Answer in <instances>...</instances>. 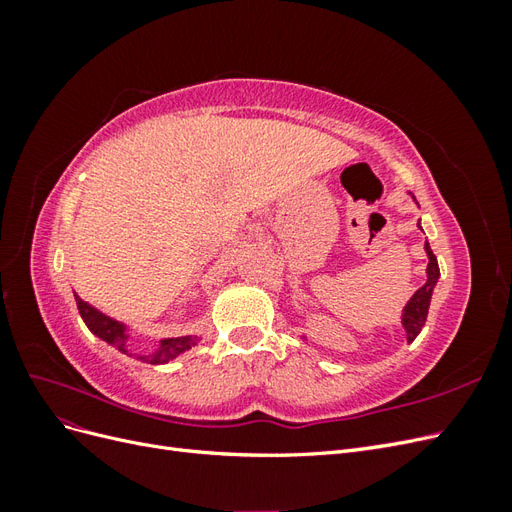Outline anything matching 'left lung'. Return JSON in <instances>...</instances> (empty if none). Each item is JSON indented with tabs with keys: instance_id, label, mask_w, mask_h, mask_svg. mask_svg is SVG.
<instances>
[{
	"instance_id": "obj_1",
	"label": "left lung",
	"mask_w": 512,
	"mask_h": 512,
	"mask_svg": "<svg viewBox=\"0 0 512 512\" xmlns=\"http://www.w3.org/2000/svg\"><path fill=\"white\" fill-rule=\"evenodd\" d=\"M425 250H427V256H429L427 282L414 292V297L408 301V305L404 309V316H401V324H404V329L408 333V342H414V337L421 333V329L425 327L429 303H431V292H433V288H436L438 277H440L438 260H436V256H433L429 243H425Z\"/></svg>"
}]
</instances>
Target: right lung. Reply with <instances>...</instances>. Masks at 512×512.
I'll return each mask as SVG.
<instances>
[{"mask_svg": "<svg viewBox=\"0 0 512 512\" xmlns=\"http://www.w3.org/2000/svg\"><path fill=\"white\" fill-rule=\"evenodd\" d=\"M74 299H76V307H79V314L81 318L85 320L87 329L98 335L100 339H104L106 344L115 346L119 352L128 354V333H126V324H121L113 318L104 316L102 312H98L96 307L87 305L79 294L74 292ZM198 342L196 337H170V339H162L160 342V348L153 352V354H147V356H136L138 361H145V363H151V365H158V363H168L170 359H175V356H179L181 352H185L188 348H192L194 344Z\"/></svg>", "mask_w": 512, "mask_h": 512, "instance_id": "add662e5", "label": "right lung"}]
</instances>
